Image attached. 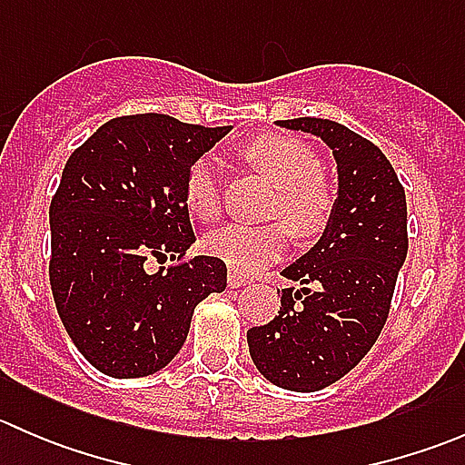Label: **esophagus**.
<instances>
[{
	"mask_svg": "<svg viewBox=\"0 0 465 465\" xmlns=\"http://www.w3.org/2000/svg\"><path fill=\"white\" fill-rule=\"evenodd\" d=\"M227 283L232 285V288H242V285L250 283V279H247V276H242V274H238L236 270H229Z\"/></svg>",
	"mask_w": 465,
	"mask_h": 465,
	"instance_id": "esophagus-1",
	"label": "esophagus"
}]
</instances>
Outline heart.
I'll return each instance as SVG.
<instances>
[{"instance_id":"b5f03b06","label":"heart","mask_w":465,"mask_h":465,"mask_svg":"<svg viewBox=\"0 0 465 465\" xmlns=\"http://www.w3.org/2000/svg\"><path fill=\"white\" fill-rule=\"evenodd\" d=\"M247 162L270 177L276 186L270 213L291 224L232 223L204 238L211 256L227 262L232 270L250 274L276 261L288 247L290 229L297 238H315L328 227L332 215V191L322 175V162L312 148L288 134H262L242 148ZM184 204L198 220L211 223L223 209L218 163L198 157L184 177Z\"/></svg>"}]
</instances>
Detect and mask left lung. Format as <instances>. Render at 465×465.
<instances>
[{
	"instance_id": "1",
	"label": "left lung",
	"mask_w": 465,
	"mask_h": 465,
	"mask_svg": "<svg viewBox=\"0 0 465 465\" xmlns=\"http://www.w3.org/2000/svg\"><path fill=\"white\" fill-rule=\"evenodd\" d=\"M322 137L337 162L331 223L311 252L281 274L279 315L247 331L256 369L276 387L320 391L376 344L407 256L405 189L382 150L328 119L279 121Z\"/></svg>"
}]
</instances>
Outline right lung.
Here are the masks:
<instances>
[{
  "label": "right lung",
  "instance_id": "obj_1",
  "mask_svg": "<svg viewBox=\"0 0 465 465\" xmlns=\"http://www.w3.org/2000/svg\"><path fill=\"white\" fill-rule=\"evenodd\" d=\"M229 130L154 112L116 116L64 163L49 206L51 292L76 349L105 376L166 367L195 306L227 288L220 259H182L195 241L186 171ZM148 258L181 262L148 275Z\"/></svg>",
  "mask_w": 465,
  "mask_h": 465
}]
</instances>
